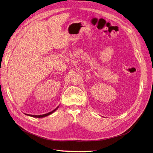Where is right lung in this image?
I'll return each mask as SVG.
<instances>
[{
	"instance_id": "add662e5",
	"label": "right lung",
	"mask_w": 153,
	"mask_h": 153,
	"mask_svg": "<svg viewBox=\"0 0 153 153\" xmlns=\"http://www.w3.org/2000/svg\"><path fill=\"white\" fill-rule=\"evenodd\" d=\"M58 108H59V106L56 107V108L55 110H53V111H50V112H49V113H48V114H43V115H30V116L33 117H36V118H42V117H47V116H48V115H50V114H52V113H53Z\"/></svg>"
}]
</instances>
